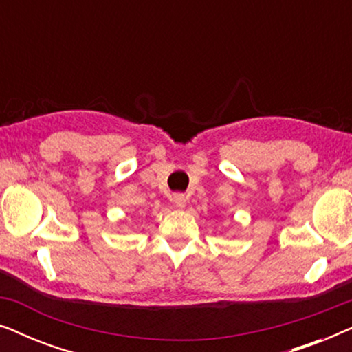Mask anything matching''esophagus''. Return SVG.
Returning a JSON list of instances; mask_svg holds the SVG:
<instances>
[{
  "label": "esophagus",
  "mask_w": 352,
  "mask_h": 352,
  "mask_svg": "<svg viewBox=\"0 0 352 352\" xmlns=\"http://www.w3.org/2000/svg\"><path fill=\"white\" fill-rule=\"evenodd\" d=\"M171 200H173V204L177 206V208H184L186 204H187V199H186L184 194H175V195H173Z\"/></svg>",
  "instance_id": "obj_1"
}]
</instances>
